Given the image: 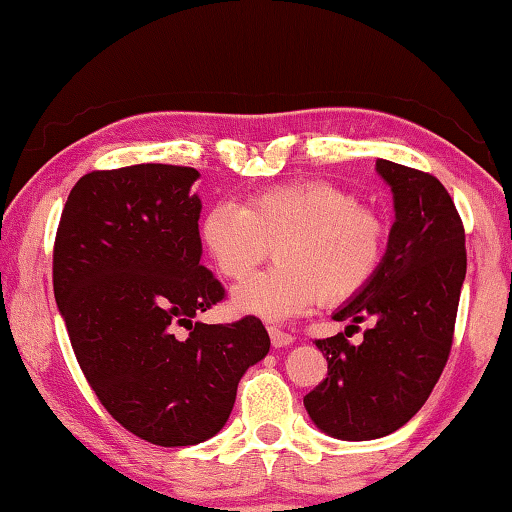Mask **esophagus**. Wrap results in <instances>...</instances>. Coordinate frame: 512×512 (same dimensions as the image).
I'll return each mask as SVG.
<instances>
[{"label":"esophagus","instance_id":"1","mask_svg":"<svg viewBox=\"0 0 512 512\" xmlns=\"http://www.w3.org/2000/svg\"><path fill=\"white\" fill-rule=\"evenodd\" d=\"M268 336H271L273 348H289V345H291L293 341H296L291 334L282 332L280 327H268Z\"/></svg>","mask_w":512,"mask_h":512}]
</instances>
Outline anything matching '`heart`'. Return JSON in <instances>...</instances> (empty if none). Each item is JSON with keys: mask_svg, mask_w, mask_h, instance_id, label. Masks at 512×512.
<instances>
[{"mask_svg": "<svg viewBox=\"0 0 512 512\" xmlns=\"http://www.w3.org/2000/svg\"><path fill=\"white\" fill-rule=\"evenodd\" d=\"M201 241L219 273L244 280L271 255L277 266L232 291L237 314L271 323L305 314L318 300L341 305L361 296L384 266L388 225L348 189L309 180L248 196L244 207L214 203Z\"/></svg>", "mask_w": 512, "mask_h": 512, "instance_id": "1", "label": "heart"}]
</instances>
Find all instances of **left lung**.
<instances>
[{"label": "left lung", "mask_w": 512, "mask_h": 512, "mask_svg": "<svg viewBox=\"0 0 512 512\" xmlns=\"http://www.w3.org/2000/svg\"><path fill=\"white\" fill-rule=\"evenodd\" d=\"M393 192L395 223L375 282L334 311L370 318L361 343L345 334L316 341L327 377L305 397L311 422L339 440H375L409 422L443 372L465 280V230L452 196L431 173L377 160Z\"/></svg>", "instance_id": "left-lung-1"}]
</instances>
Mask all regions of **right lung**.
<instances>
[{
  "mask_svg": "<svg viewBox=\"0 0 512 512\" xmlns=\"http://www.w3.org/2000/svg\"><path fill=\"white\" fill-rule=\"evenodd\" d=\"M198 178L173 164L85 173L54 246L56 305L85 379L121 427L162 447L216 436L271 348L255 316L194 320L225 293L201 264Z\"/></svg>",
  "mask_w": 512,
  "mask_h": 512,
  "instance_id": "add662e5",
  "label": "right lung"
}]
</instances>
